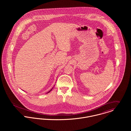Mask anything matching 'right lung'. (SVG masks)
Instances as JSON below:
<instances>
[{
	"label": "right lung",
	"instance_id": "add662e5",
	"mask_svg": "<svg viewBox=\"0 0 131 131\" xmlns=\"http://www.w3.org/2000/svg\"><path fill=\"white\" fill-rule=\"evenodd\" d=\"M53 88H52V89H51V90H50V91H48V92H47V93H46V94H47V93H49V92H50V91H51V90H52V89H53Z\"/></svg>",
	"mask_w": 131,
	"mask_h": 131
}]
</instances>
